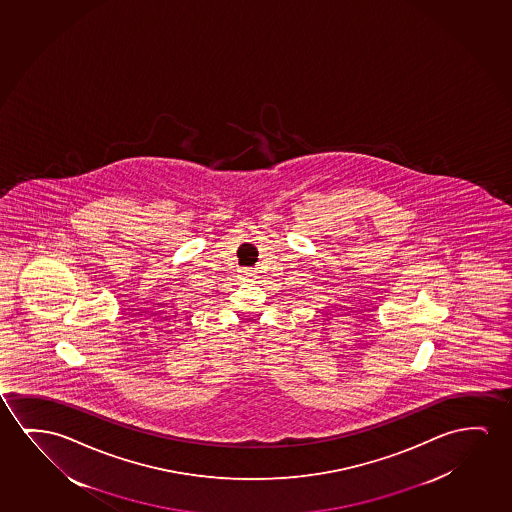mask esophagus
<instances>
[{"instance_id": "esophagus-1", "label": "esophagus", "mask_w": 512, "mask_h": 512, "mask_svg": "<svg viewBox=\"0 0 512 512\" xmlns=\"http://www.w3.org/2000/svg\"><path fill=\"white\" fill-rule=\"evenodd\" d=\"M252 278V273H248V271H243V280H248V282H250Z\"/></svg>"}]
</instances>
